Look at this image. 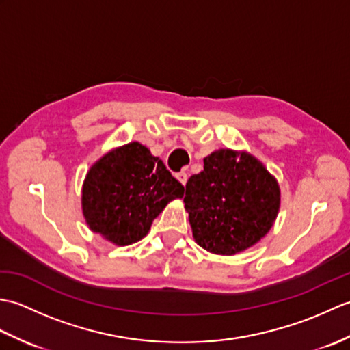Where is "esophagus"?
Instances as JSON below:
<instances>
[{"label": "esophagus", "instance_id": "esophagus-1", "mask_svg": "<svg viewBox=\"0 0 350 350\" xmlns=\"http://www.w3.org/2000/svg\"><path fill=\"white\" fill-rule=\"evenodd\" d=\"M176 177H177V180H179V182L183 185V187H185V185H187V182H188V174L185 173V171H180V173H177Z\"/></svg>", "mask_w": 350, "mask_h": 350}]
</instances>
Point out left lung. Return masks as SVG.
<instances>
[{
	"instance_id": "8db88e82",
	"label": "left lung",
	"mask_w": 350,
	"mask_h": 350,
	"mask_svg": "<svg viewBox=\"0 0 350 350\" xmlns=\"http://www.w3.org/2000/svg\"><path fill=\"white\" fill-rule=\"evenodd\" d=\"M189 177L183 203L192 236L212 254L251 248L272 228L281 204L277 179L248 152L219 148Z\"/></svg>"
}]
</instances>
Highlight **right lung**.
Here are the masks:
<instances>
[{
  "label": "right lung",
  "mask_w": 350,
  "mask_h": 350,
  "mask_svg": "<svg viewBox=\"0 0 350 350\" xmlns=\"http://www.w3.org/2000/svg\"><path fill=\"white\" fill-rule=\"evenodd\" d=\"M183 192L163 162L132 141L107 152L87 171L81 206L92 232L126 247L143 239L153 219Z\"/></svg>",
  "instance_id": "add662e5"
}]
</instances>
